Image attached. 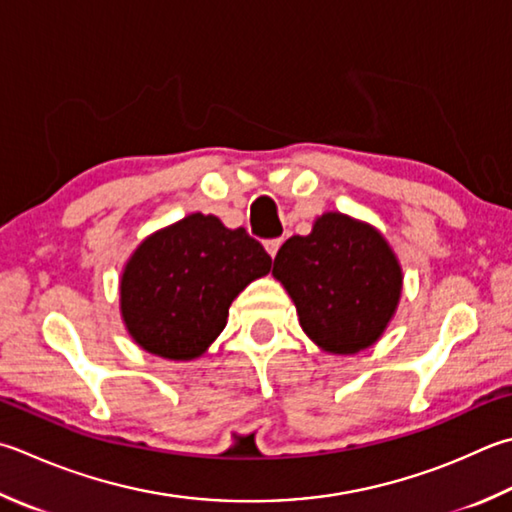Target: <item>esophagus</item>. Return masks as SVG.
<instances>
[{
	"mask_svg": "<svg viewBox=\"0 0 512 512\" xmlns=\"http://www.w3.org/2000/svg\"><path fill=\"white\" fill-rule=\"evenodd\" d=\"M281 245H283V240L281 238H272V240H265V249H267V254L269 256H276L278 254V249H281Z\"/></svg>",
	"mask_w": 512,
	"mask_h": 512,
	"instance_id": "esophagus-1",
	"label": "esophagus"
}]
</instances>
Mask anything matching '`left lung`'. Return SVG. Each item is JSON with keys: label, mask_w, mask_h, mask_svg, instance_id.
<instances>
[{"label": "left lung", "mask_w": 512, "mask_h": 512, "mask_svg": "<svg viewBox=\"0 0 512 512\" xmlns=\"http://www.w3.org/2000/svg\"><path fill=\"white\" fill-rule=\"evenodd\" d=\"M272 274L296 305L303 332L330 354H356L381 339L397 312L403 274L379 231L339 211L278 249Z\"/></svg>", "instance_id": "8db88e82"}]
</instances>
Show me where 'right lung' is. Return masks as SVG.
I'll return each instance as SVG.
<instances>
[{"label":"right lung","mask_w":512,"mask_h":512,"mask_svg":"<svg viewBox=\"0 0 512 512\" xmlns=\"http://www.w3.org/2000/svg\"><path fill=\"white\" fill-rule=\"evenodd\" d=\"M272 258L243 227L191 214L142 240L120 281L131 339L162 359L191 361L225 330L229 305Z\"/></svg>","instance_id":"right-lung-1"}]
</instances>
